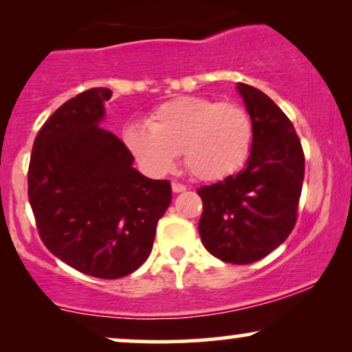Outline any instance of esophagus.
<instances>
[{
  "label": "esophagus",
  "mask_w": 352,
  "mask_h": 352,
  "mask_svg": "<svg viewBox=\"0 0 352 352\" xmlns=\"http://www.w3.org/2000/svg\"><path fill=\"white\" fill-rule=\"evenodd\" d=\"M185 190H187V187H185L184 184H179V182H173V184H172V192H173V193L185 192Z\"/></svg>",
  "instance_id": "obj_1"
}]
</instances>
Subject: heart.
<instances>
[{"label":"heart","instance_id":"b5f03b06","mask_svg":"<svg viewBox=\"0 0 352 352\" xmlns=\"http://www.w3.org/2000/svg\"><path fill=\"white\" fill-rule=\"evenodd\" d=\"M124 142L147 172L172 170L182 153L185 167L200 180H220L248 159L253 124L243 107L200 96H180L155 107L148 124L132 122Z\"/></svg>","mask_w":352,"mask_h":352}]
</instances>
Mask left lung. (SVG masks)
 I'll list each match as a JSON object with an SVG mask.
<instances>
[{
  "mask_svg": "<svg viewBox=\"0 0 352 352\" xmlns=\"http://www.w3.org/2000/svg\"><path fill=\"white\" fill-rule=\"evenodd\" d=\"M253 124L243 170L197 190L204 201L199 232L213 256L233 265L261 260L278 248L298 217L305 153L292 120L260 89L238 82Z\"/></svg>",
  "mask_w": 352,
  "mask_h": 352,
  "instance_id": "8db88e82",
  "label": "left lung"
}]
</instances>
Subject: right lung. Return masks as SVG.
<instances>
[{"instance_id":"obj_1","label":"right lung","mask_w":352,"mask_h":352,"mask_svg":"<svg viewBox=\"0 0 352 352\" xmlns=\"http://www.w3.org/2000/svg\"><path fill=\"white\" fill-rule=\"evenodd\" d=\"M112 91L94 87L64 102L36 135L28 197L43 243L89 276L116 280L152 252L172 201L168 180L132 167L134 155L100 127Z\"/></svg>"}]
</instances>
